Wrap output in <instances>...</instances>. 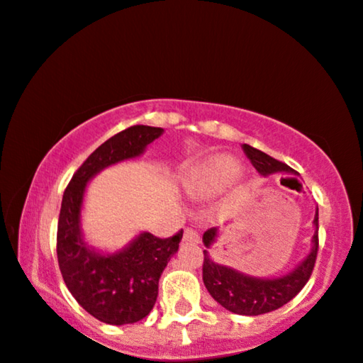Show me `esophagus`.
Returning a JSON list of instances; mask_svg holds the SVG:
<instances>
[{
	"mask_svg": "<svg viewBox=\"0 0 363 363\" xmlns=\"http://www.w3.org/2000/svg\"><path fill=\"white\" fill-rule=\"evenodd\" d=\"M184 240L189 243H198L199 242V233L194 228H186L184 230Z\"/></svg>",
	"mask_w": 363,
	"mask_h": 363,
	"instance_id": "esophagus-1",
	"label": "esophagus"
}]
</instances>
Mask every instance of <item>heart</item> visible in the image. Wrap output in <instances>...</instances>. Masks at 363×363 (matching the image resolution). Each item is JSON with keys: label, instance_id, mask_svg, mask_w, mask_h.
Instances as JSON below:
<instances>
[{"label": "heart", "instance_id": "heart-1", "mask_svg": "<svg viewBox=\"0 0 363 363\" xmlns=\"http://www.w3.org/2000/svg\"><path fill=\"white\" fill-rule=\"evenodd\" d=\"M242 172V167L228 155H218L199 165L187 176L186 186L196 196H208L223 189L235 181Z\"/></svg>", "mask_w": 363, "mask_h": 363}]
</instances>
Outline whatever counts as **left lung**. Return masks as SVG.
I'll list each match as a JSON object with an SVG mask.
<instances>
[{"label":"left lung","mask_w":363,"mask_h":363,"mask_svg":"<svg viewBox=\"0 0 363 363\" xmlns=\"http://www.w3.org/2000/svg\"><path fill=\"white\" fill-rule=\"evenodd\" d=\"M243 154L250 160L262 176L276 172H294L289 165L281 162L259 150V148L243 143ZM314 225L318 228V211L314 218ZM218 230L209 228L204 231L203 242L206 247L216 240ZM318 247H320V238L318 231L313 237V250L306 257V260L299 265L298 269L292 270L287 276L279 279H257L248 277L237 270L218 265L208 257V252L203 250V282L206 286L213 299L218 301L221 306L231 313L245 314V316H259V314L270 313L287 304L292 298L299 294V291L306 286L311 277L314 264H316Z\"/></svg>","instance_id":"8db88e82"}]
</instances>
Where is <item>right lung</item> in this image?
I'll use <instances>...</instances> for the list:
<instances>
[{
	"instance_id": "obj_1",
	"label": "right lung",
	"mask_w": 363,
	"mask_h": 363,
	"mask_svg": "<svg viewBox=\"0 0 363 363\" xmlns=\"http://www.w3.org/2000/svg\"><path fill=\"white\" fill-rule=\"evenodd\" d=\"M159 126L133 125L99 145L76 170L64 191L57 225V260L74 299L96 320L130 325L147 316L159 296V279L177 252L182 230L169 238L142 233L115 255H99L84 245L79 211L87 181L108 165L132 159L162 135Z\"/></svg>"
}]
</instances>
